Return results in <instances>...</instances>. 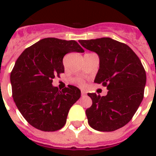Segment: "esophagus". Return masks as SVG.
Wrapping results in <instances>:
<instances>
[{"label": "esophagus", "instance_id": "1", "mask_svg": "<svg viewBox=\"0 0 156 156\" xmlns=\"http://www.w3.org/2000/svg\"><path fill=\"white\" fill-rule=\"evenodd\" d=\"M86 91H85V90H81V95H82V96H84V95H86Z\"/></svg>", "mask_w": 156, "mask_h": 156}]
</instances>
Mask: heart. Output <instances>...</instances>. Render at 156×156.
Masks as SVG:
<instances>
[{
    "label": "heart",
    "instance_id": "obj_1",
    "mask_svg": "<svg viewBox=\"0 0 156 156\" xmlns=\"http://www.w3.org/2000/svg\"><path fill=\"white\" fill-rule=\"evenodd\" d=\"M80 83H82V82H80Z\"/></svg>",
    "mask_w": 156,
    "mask_h": 156
}]
</instances>
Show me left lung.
<instances>
[{
    "instance_id": "1",
    "label": "left lung",
    "mask_w": 156,
    "mask_h": 156,
    "mask_svg": "<svg viewBox=\"0 0 156 156\" xmlns=\"http://www.w3.org/2000/svg\"><path fill=\"white\" fill-rule=\"evenodd\" d=\"M97 54L99 69L94 83L108 90L105 96L88 93L92 105L86 110L88 123L98 131H114L128 123L144 98L146 73L131 48L109 37L79 41Z\"/></svg>"
}]
</instances>
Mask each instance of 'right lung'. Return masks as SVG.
<instances>
[{"instance_id":"add662e5","label":"right lung","mask_w":156,"mask_h":156,"mask_svg":"<svg viewBox=\"0 0 156 156\" xmlns=\"http://www.w3.org/2000/svg\"><path fill=\"white\" fill-rule=\"evenodd\" d=\"M70 52L84 50L75 41L44 38L27 48L11 73L12 96L18 109L30 125L43 131H55L66 124L69 111L80 98L73 85L58 90L52 85L64 73L62 60Z\"/></svg>"}]
</instances>
